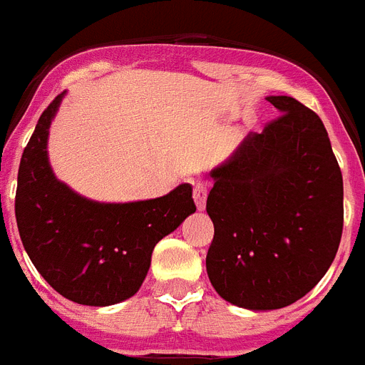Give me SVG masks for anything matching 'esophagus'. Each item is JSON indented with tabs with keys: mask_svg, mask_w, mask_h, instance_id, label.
Returning <instances> with one entry per match:
<instances>
[{
	"mask_svg": "<svg viewBox=\"0 0 365 365\" xmlns=\"http://www.w3.org/2000/svg\"><path fill=\"white\" fill-rule=\"evenodd\" d=\"M207 192H209V190H207L205 182H201V180L194 182V201H196L197 211H203V209H205Z\"/></svg>",
	"mask_w": 365,
	"mask_h": 365,
	"instance_id": "obj_1",
	"label": "esophagus"
}]
</instances>
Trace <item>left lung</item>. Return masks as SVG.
<instances>
[{
	"mask_svg": "<svg viewBox=\"0 0 365 365\" xmlns=\"http://www.w3.org/2000/svg\"><path fill=\"white\" fill-rule=\"evenodd\" d=\"M209 173L215 237L207 275L220 298L250 311L298 302L326 275L343 233V177L324 124L290 96Z\"/></svg>",
	"mask_w": 365,
	"mask_h": 365,
	"instance_id": "8db88e82",
	"label": "left lung"
}]
</instances>
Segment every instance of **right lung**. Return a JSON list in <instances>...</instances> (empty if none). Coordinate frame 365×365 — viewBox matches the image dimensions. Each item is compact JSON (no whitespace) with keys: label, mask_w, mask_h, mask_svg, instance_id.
Listing matches in <instances>:
<instances>
[{"label":"right lung","mask_w":365,"mask_h":365,"mask_svg":"<svg viewBox=\"0 0 365 365\" xmlns=\"http://www.w3.org/2000/svg\"><path fill=\"white\" fill-rule=\"evenodd\" d=\"M62 98L43 110L20 160L16 226L30 260L58 294L81 305H115L141 288L160 239L196 212L192 186L130 203L78 196L54 177L46 154Z\"/></svg>","instance_id":"1"}]
</instances>
